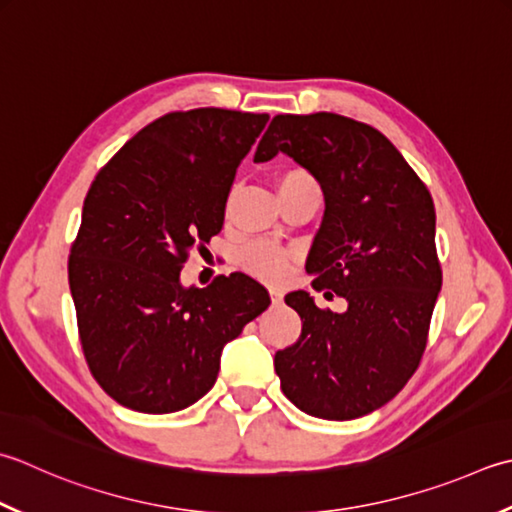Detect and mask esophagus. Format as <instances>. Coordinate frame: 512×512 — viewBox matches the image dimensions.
Masks as SVG:
<instances>
[{"label":"esophagus","instance_id":"esophagus-1","mask_svg":"<svg viewBox=\"0 0 512 512\" xmlns=\"http://www.w3.org/2000/svg\"><path fill=\"white\" fill-rule=\"evenodd\" d=\"M282 299H284V295L279 293L277 288H270V302H273V304L277 306V304H282Z\"/></svg>","mask_w":512,"mask_h":512}]
</instances>
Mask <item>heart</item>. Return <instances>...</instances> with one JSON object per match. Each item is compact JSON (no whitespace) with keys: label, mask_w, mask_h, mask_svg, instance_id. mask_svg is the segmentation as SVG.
I'll use <instances>...</instances> for the list:
<instances>
[{"label":"heart","mask_w":512,"mask_h":512,"mask_svg":"<svg viewBox=\"0 0 512 512\" xmlns=\"http://www.w3.org/2000/svg\"><path fill=\"white\" fill-rule=\"evenodd\" d=\"M293 182H310V175L304 170H288L282 177H279V188ZM290 255L284 248L268 242H255L242 248L239 253V264L246 270V273L255 275L259 279H266V282H279L286 275Z\"/></svg>","instance_id":"heart-1"}]
</instances>
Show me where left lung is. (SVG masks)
<instances>
[{
    "mask_svg": "<svg viewBox=\"0 0 512 512\" xmlns=\"http://www.w3.org/2000/svg\"><path fill=\"white\" fill-rule=\"evenodd\" d=\"M277 153L322 186L324 219L306 273L317 290L344 297L346 310L317 308L306 290L286 295L302 335L277 350L275 370L306 415L364 417L406 386L426 348L442 290L433 197L390 139L344 115L273 117L255 162Z\"/></svg>",
    "mask_w": 512,
    "mask_h": 512,
    "instance_id": "1",
    "label": "left lung"
}]
</instances>
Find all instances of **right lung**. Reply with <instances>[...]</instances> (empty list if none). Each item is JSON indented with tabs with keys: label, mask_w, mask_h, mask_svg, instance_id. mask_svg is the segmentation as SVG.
Masks as SVG:
<instances>
[{
	"label": "right lung",
	"mask_w": 512,
	"mask_h": 512,
	"mask_svg": "<svg viewBox=\"0 0 512 512\" xmlns=\"http://www.w3.org/2000/svg\"><path fill=\"white\" fill-rule=\"evenodd\" d=\"M266 113L195 108L130 137L99 170L68 257L90 373L117 404L148 415L213 388L224 346L270 304L253 277L184 286L190 250L224 226L230 186Z\"/></svg>",
	"instance_id": "obj_1"
}]
</instances>
